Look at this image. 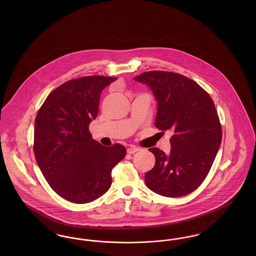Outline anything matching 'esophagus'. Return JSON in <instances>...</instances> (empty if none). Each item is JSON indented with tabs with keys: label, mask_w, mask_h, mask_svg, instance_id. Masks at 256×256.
I'll return each instance as SVG.
<instances>
[{
	"label": "esophagus",
	"mask_w": 256,
	"mask_h": 256,
	"mask_svg": "<svg viewBox=\"0 0 256 256\" xmlns=\"http://www.w3.org/2000/svg\"><path fill=\"white\" fill-rule=\"evenodd\" d=\"M139 150H140V148H136V146H130V148H128L126 150L128 154H135V152H139Z\"/></svg>",
	"instance_id": "1"
}]
</instances>
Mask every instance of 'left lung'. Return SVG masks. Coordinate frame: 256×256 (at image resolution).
Listing matches in <instances>:
<instances>
[{"label":"left lung","mask_w":256,"mask_h":256,"mask_svg":"<svg viewBox=\"0 0 256 256\" xmlns=\"http://www.w3.org/2000/svg\"><path fill=\"white\" fill-rule=\"evenodd\" d=\"M134 80L148 86L156 98L154 126L172 134L168 154L148 148L156 165L145 174L146 187L169 198L188 195L206 178L222 142L215 104L206 91L180 74L150 71Z\"/></svg>","instance_id":"8db88e82"}]
</instances>
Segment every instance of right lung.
<instances>
[{"label":"right lung","instance_id":"add662e5","mask_svg":"<svg viewBox=\"0 0 256 256\" xmlns=\"http://www.w3.org/2000/svg\"><path fill=\"white\" fill-rule=\"evenodd\" d=\"M117 78L90 76L56 88L37 113L34 156L52 189L74 204H87L111 186V170L126 148L104 146L92 139L89 124L97 118L102 91Z\"/></svg>","mask_w":256,"mask_h":256}]
</instances>
